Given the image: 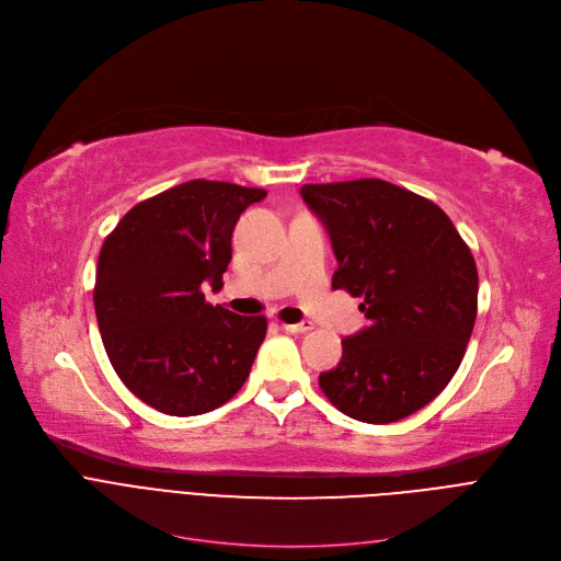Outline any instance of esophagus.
I'll return each mask as SVG.
<instances>
[{
    "label": "esophagus",
    "instance_id": "esophagus-1",
    "mask_svg": "<svg viewBox=\"0 0 561 561\" xmlns=\"http://www.w3.org/2000/svg\"><path fill=\"white\" fill-rule=\"evenodd\" d=\"M287 333H291V335H304V333H308V331H312L314 328V323L312 321H301V323H280Z\"/></svg>",
    "mask_w": 561,
    "mask_h": 561
}]
</instances>
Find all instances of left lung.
Wrapping results in <instances>:
<instances>
[{"instance_id": "obj_1", "label": "left lung", "mask_w": 561, "mask_h": 561, "mask_svg": "<svg viewBox=\"0 0 561 561\" xmlns=\"http://www.w3.org/2000/svg\"><path fill=\"white\" fill-rule=\"evenodd\" d=\"M301 196L331 236L333 287L359 296L369 319L319 387L351 419H405L465 357L478 314L471 249L437 204L380 179L308 183Z\"/></svg>"}]
</instances>
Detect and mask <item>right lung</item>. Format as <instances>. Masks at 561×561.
<instances>
[{"mask_svg":"<svg viewBox=\"0 0 561 561\" xmlns=\"http://www.w3.org/2000/svg\"><path fill=\"white\" fill-rule=\"evenodd\" d=\"M260 187L194 179L130 208L96 262L94 312L119 380L140 401L194 416L230 401L267 335L265 317H240L204 296L219 289L233 228Z\"/></svg>","mask_w":561,"mask_h":561,"instance_id":"add662e5","label":"right lung"}]
</instances>
